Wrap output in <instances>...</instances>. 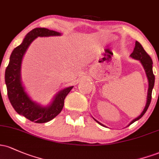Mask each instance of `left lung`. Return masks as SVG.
I'll use <instances>...</instances> for the list:
<instances>
[{
    "mask_svg": "<svg viewBox=\"0 0 159 159\" xmlns=\"http://www.w3.org/2000/svg\"><path fill=\"white\" fill-rule=\"evenodd\" d=\"M130 57H132V58L135 59V60L140 61L141 64H142L143 66L144 70L146 71V76H147L148 81H149V88H148L147 101H146V106H145L143 111V112L141 113L140 116H139L137 118H136L135 119H134L133 121L129 124V125L133 124L134 122L137 121V120L140 119V118L143 116L145 113H146V111H147L148 108H149V104H150L151 102L152 91V89H153V87H154V84H155V75L154 74H153V71H152V60L151 57H149V54L145 51V50L142 47V45H141L138 41H136L135 48H134L133 53L130 54ZM94 120H95L97 123H99L100 125L105 127V125L101 124L100 122L97 121L96 119Z\"/></svg>",
    "mask_w": 159,
    "mask_h": 159,
    "instance_id": "left-lung-1",
    "label": "left lung"
}]
</instances>
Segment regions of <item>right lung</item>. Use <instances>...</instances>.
<instances>
[{"mask_svg":"<svg viewBox=\"0 0 159 159\" xmlns=\"http://www.w3.org/2000/svg\"><path fill=\"white\" fill-rule=\"evenodd\" d=\"M61 33L45 28H35L26 34L23 41L12 52L6 71L5 83L10 103L18 114L35 123L50 121L62 111L64 100L73 86L60 90L55 96L53 102L48 106H42L31 99L26 93L21 80V64L22 57L30 43L38 37L60 36Z\"/></svg>","mask_w":159,"mask_h":159,"instance_id":"add662e5","label":"right lung"}]
</instances>
